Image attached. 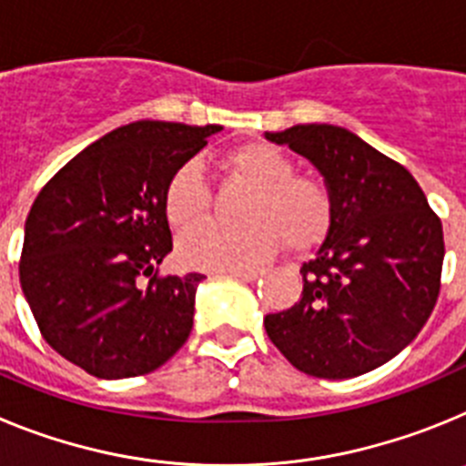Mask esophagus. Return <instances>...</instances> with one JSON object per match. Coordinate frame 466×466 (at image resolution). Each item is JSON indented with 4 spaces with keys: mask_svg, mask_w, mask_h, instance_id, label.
<instances>
[{
    "mask_svg": "<svg viewBox=\"0 0 466 466\" xmlns=\"http://www.w3.org/2000/svg\"><path fill=\"white\" fill-rule=\"evenodd\" d=\"M230 275H236V278H242L247 279V282H254V279H258L263 275V270H228Z\"/></svg>",
    "mask_w": 466,
    "mask_h": 466,
    "instance_id": "34e87169",
    "label": "esophagus"
}]
</instances>
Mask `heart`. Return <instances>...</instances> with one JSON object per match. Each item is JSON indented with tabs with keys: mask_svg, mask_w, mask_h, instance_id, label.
<instances>
[{
	"mask_svg": "<svg viewBox=\"0 0 466 466\" xmlns=\"http://www.w3.org/2000/svg\"><path fill=\"white\" fill-rule=\"evenodd\" d=\"M238 179L252 187L242 205V226L205 224L179 240V258L198 270H252L282 249L306 252L322 242L333 224V193L322 179L294 175L284 151L266 142H247L226 156ZM166 214L175 228L187 230L208 219L212 196L203 170L187 160L166 187Z\"/></svg>",
	"mask_w": 466,
	"mask_h": 466,
	"instance_id": "b5f03b06",
	"label": "heart"
}]
</instances>
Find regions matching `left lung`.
Here are the masks:
<instances>
[{
	"label": "left lung",
	"mask_w": 466,
	"mask_h": 466,
	"mask_svg": "<svg viewBox=\"0 0 466 466\" xmlns=\"http://www.w3.org/2000/svg\"><path fill=\"white\" fill-rule=\"evenodd\" d=\"M266 139L306 156L333 193V224L303 263V294L266 315L299 371L343 380L397 357L441 289L443 228L413 175L345 127L306 123Z\"/></svg>",
	"instance_id": "obj_1"
}]
</instances>
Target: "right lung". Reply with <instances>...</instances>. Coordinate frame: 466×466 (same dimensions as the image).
Returning <instances> with one entry per match:
<instances>
[{
    "mask_svg": "<svg viewBox=\"0 0 466 466\" xmlns=\"http://www.w3.org/2000/svg\"><path fill=\"white\" fill-rule=\"evenodd\" d=\"M221 126L135 121L48 179L25 221L20 287L57 355L105 380L144 376L187 343L205 275L172 252L166 187Z\"/></svg>",
    "mask_w": 466,
    "mask_h": 466,
    "instance_id": "right-lung-1",
    "label": "right lung"
}]
</instances>
